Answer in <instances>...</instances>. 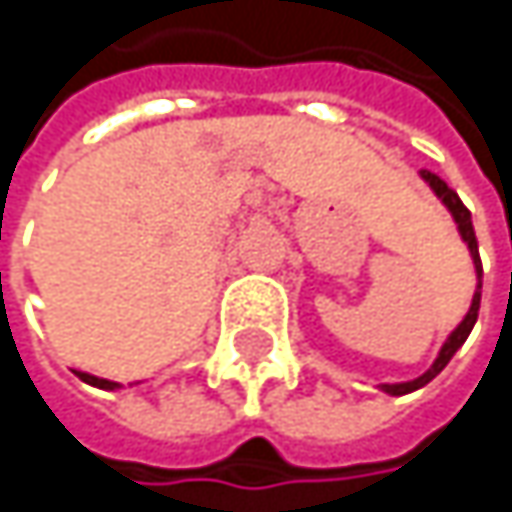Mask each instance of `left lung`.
I'll return each instance as SVG.
<instances>
[{"label":"left lung","instance_id":"1","mask_svg":"<svg viewBox=\"0 0 512 512\" xmlns=\"http://www.w3.org/2000/svg\"><path fill=\"white\" fill-rule=\"evenodd\" d=\"M421 177L430 183V189L442 198V204L451 210V216H454V222H457V228H460L462 240L468 243V252H471V260H474V269H477V290H474V299H471V308H468V314H465V320H462L460 326L451 332V338L445 341V347H442V353L439 358L433 361V367L424 373V376H418V379H412V382H397V385H382V391H388V394H409V391H415V388H421V385H427L430 379H436L442 370H445V364L454 358V353L460 350L462 344H465V338H468V332L474 329V323H477V311H480V275H483V266H480V255H477V237H474V225H471V213H468V207L460 201V195L439 177V174H433V171H421Z\"/></svg>","mask_w":512,"mask_h":512}]
</instances>
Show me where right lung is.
<instances>
[{
  "instance_id": "right-lung-1",
  "label": "right lung",
  "mask_w": 512,
  "mask_h": 512,
  "mask_svg": "<svg viewBox=\"0 0 512 512\" xmlns=\"http://www.w3.org/2000/svg\"><path fill=\"white\" fill-rule=\"evenodd\" d=\"M76 376L82 379V382H88V385H97V388H121L118 382H109V379H100V376H91V373H82V370H76Z\"/></svg>"
}]
</instances>
